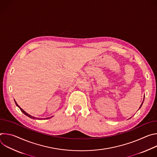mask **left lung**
Returning <instances> with one entry per match:
<instances>
[{"mask_svg":"<svg viewBox=\"0 0 157 157\" xmlns=\"http://www.w3.org/2000/svg\"><path fill=\"white\" fill-rule=\"evenodd\" d=\"M144 98H145V96H144ZM144 101H143V102H142V104L140 105V107H139V109L142 107V104H143V102H144Z\"/></svg>","mask_w":157,"mask_h":157,"instance_id":"8db88e82","label":"left lung"}]
</instances>
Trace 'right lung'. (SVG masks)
Instances as JSON below:
<instances>
[{
	"instance_id": "add662e5",
	"label": "right lung",
	"mask_w": 157,
	"mask_h": 157,
	"mask_svg": "<svg viewBox=\"0 0 157 157\" xmlns=\"http://www.w3.org/2000/svg\"><path fill=\"white\" fill-rule=\"evenodd\" d=\"M15 104H16V105H17V107H19V109H20V110L22 112V113H23L25 115H26L27 116H28L29 117H30V118H31V119H50V118H52L53 116H52V117H47V118H44V119H43V118H37V117H34V116H31V115H30V114H29L28 113H27L25 111H24L23 109H22L18 104H17V103L16 102V101H15Z\"/></svg>"
}]
</instances>
